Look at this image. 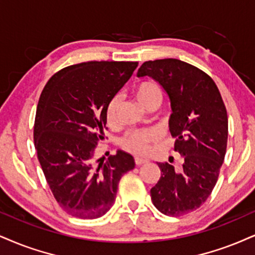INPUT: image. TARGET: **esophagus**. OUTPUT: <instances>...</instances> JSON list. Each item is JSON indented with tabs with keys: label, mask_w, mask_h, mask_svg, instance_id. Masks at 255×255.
Listing matches in <instances>:
<instances>
[{
	"label": "esophagus",
	"mask_w": 255,
	"mask_h": 255,
	"mask_svg": "<svg viewBox=\"0 0 255 255\" xmlns=\"http://www.w3.org/2000/svg\"><path fill=\"white\" fill-rule=\"evenodd\" d=\"M146 162H147L146 159L139 158V157H136V158H134V163H136V165H142V164H145Z\"/></svg>",
	"instance_id": "34e87169"
}]
</instances>
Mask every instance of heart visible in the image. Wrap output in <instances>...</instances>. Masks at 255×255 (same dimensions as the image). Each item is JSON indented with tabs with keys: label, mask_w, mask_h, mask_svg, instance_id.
I'll use <instances>...</instances> for the list:
<instances>
[{
	"label": "heart",
	"mask_w": 255,
	"mask_h": 255,
	"mask_svg": "<svg viewBox=\"0 0 255 255\" xmlns=\"http://www.w3.org/2000/svg\"><path fill=\"white\" fill-rule=\"evenodd\" d=\"M136 97L144 108L152 110L158 108L163 100V91L158 84L152 81L142 83L136 90ZM121 108V97L115 96L110 99L106 105V121L110 127H116L118 123V112ZM161 139V133L156 128H138L131 130L125 133L121 139L123 149L134 153L138 156H146L150 151V147Z\"/></svg>",
	"instance_id": "heart-1"
}]
</instances>
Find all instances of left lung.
Instances as JSON below:
<instances>
[{
    "instance_id": "obj_1",
    "label": "left lung",
    "mask_w": 255,
    "mask_h": 255,
    "mask_svg": "<svg viewBox=\"0 0 255 255\" xmlns=\"http://www.w3.org/2000/svg\"><path fill=\"white\" fill-rule=\"evenodd\" d=\"M137 75L153 78L168 93L169 130L182 157L181 169L157 163L161 178L150 190L152 203L164 215L188 214L206 202L218 182L228 138L225 103L208 74L177 59L145 61Z\"/></svg>"
}]
</instances>
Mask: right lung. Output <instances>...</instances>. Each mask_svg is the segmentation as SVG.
Segmentation results:
<instances>
[{"label": "right lung", "mask_w": 255, "mask_h": 255, "mask_svg": "<svg viewBox=\"0 0 255 255\" xmlns=\"http://www.w3.org/2000/svg\"><path fill=\"white\" fill-rule=\"evenodd\" d=\"M138 66L137 61H86L53 75L41 93L34 123L37 159L54 199L67 214L98 219L115 203L118 183L134 168L117 151L97 156L106 128V105Z\"/></svg>", "instance_id": "1"}]
</instances>
